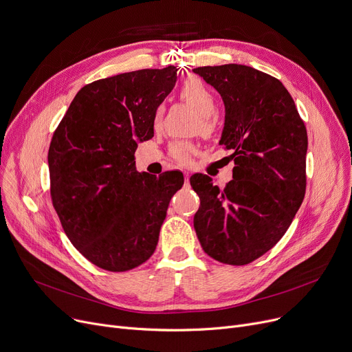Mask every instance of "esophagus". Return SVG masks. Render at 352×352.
Masks as SVG:
<instances>
[{"mask_svg":"<svg viewBox=\"0 0 352 352\" xmlns=\"http://www.w3.org/2000/svg\"><path fill=\"white\" fill-rule=\"evenodd\" d=\"M184 179H186V184H188V182H190V174H188V173L184 174Z\"/></svg>","mask_w":352,"mask_h":352,"instance_id":"esophagus-1","label":"esophagus"}]
</instances>
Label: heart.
<instances>
[{
  "label": "heart",
  "mask_w": 352,
  "mask_h": 352,
  "mask_svg": "<svg viewBox=\"0 0 352 352\" xmlns=\"http://www.w3.org/2000/svg\"><path fill=\"white\" fill-rule=\"evenodd\" d=\"M181 98L194 107L201 116L199 126L204 135H212L217 131V121L212 117L217 109V101L208 87L198 78H188L179 89ZM162 118V108H158L154 114V125L158 126ZM195 145L188 141H175L168 146V157L178 165H190L195 154Z\"/></svg>",
  "instance_id": "b5f03b06"
}]
</instances>
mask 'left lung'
<instances>
[{
    "label": "left lung",
    "mask_w": 352,
    "mask_h": 352,
    "mask_svg": "<svg viewBox=\"0 0 352 352\" xmlns=\"http://www.w3.org/2000/svg\"><path fill=\"white\" fill-rule=\"evenodd\" d=\"M226 104L221 144L232 151L234 178L224 188L208 175L190 178L201 206L199 244L214 260L247 265L289 228L307 188V128L280 80L247 65L198 67Z\"/></svg>",
    "instance_id": "1"
}]
</instances>
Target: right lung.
Instances as JSON below:
<instances>
[{
	"mask_svg": "<svg viewBox=\"0 0 352 352\" xmlns=\"http://www.w3.org/2000/svg\"><path fill=\"white\" fill-rule=\"evenodd\" d=\"M177 68L138 69L82 87L54 131L50 192L64 232L94 265L122 272L157 247L181 171L135 170L138 141L154 137V114Z\"/></svg>",
	"mask_w": 352,
	"mask_h": 352,
	"instance_id": "1",
	"label": "right lung"
}]
</instances>
